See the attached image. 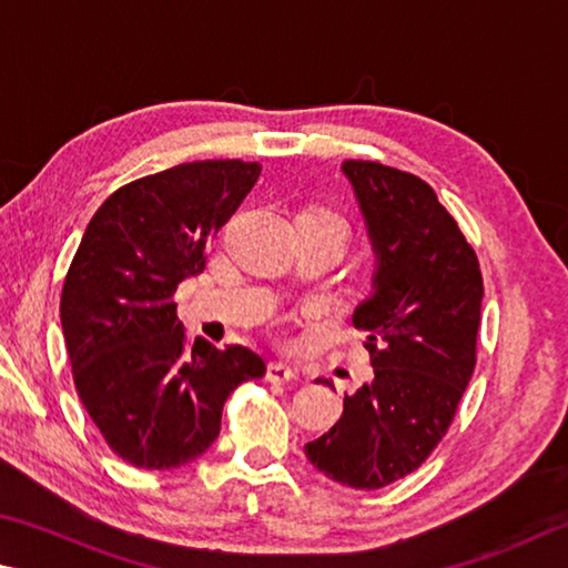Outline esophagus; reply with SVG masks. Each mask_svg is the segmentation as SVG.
Wrapping results in <instances>:
<instances>
[{
  "label": "esophagus",
  "mask_w": 568,
  "mask_h": 568,
  "mask_svg": "<svg viewBox=\"0 0 568 568\" xmlns=\"http://www.w3.org/2000/svg\"><path fill=\"white\" fill-rule=\"evenodd\" d=\"M266 379L272 382V384H286V382L296 379V372L292 369L290 364H284V362H272V364L266 366Z\"/></svg>",
  "instance_id": "34e87169"
}]
</instances>
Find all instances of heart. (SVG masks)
<instances>
[{
  "label": "heart",
  "instance_id": "heart-1",
  "mask_svg": "<svg viewBox=\"0 0 568 568\" xmlns=\"http://www.w3.org/2000/svg\"><path fill=\"white\" fill-rule=\"evenodd\" d=\"M314 214H320V216H324V219H334V222H342L344 224V219L339 216V214H334V212H324V209H320V212H314ZM346 226V224H344Z\"/></svg>",
  "mask_w": 568,
  "mask_h": 568
}]
</instances>
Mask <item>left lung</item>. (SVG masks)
Segmentation results:
<instances>
[{
  "label": "left lung",
  "instance_id": "left-lung-1",
  "mask_svg": "<svg viewBox=\"0 0 568 568\" xmlns=\"http://www.w3.org/2000/svg\"><path fill=\"white\" fill-rule=\"evenodd\" d=\"M342 172L374 252L372 294L352 316L374 379L344 394L342 419L304 454L329 479L369 491L419 469L449 429L474 374L484 282L474 248L419 176L354 159Z\"/></svg>",
  "mask_w": 568,
  "mask_h": 568
}]
</instances>
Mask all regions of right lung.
I'll return each instance as SVG.
<instances>
[{
	"label": "right lung",
	"mask_w": 568,
	"mask_h": 568,
	"mask_svg": "<svg viewBox=\"0 0 568 568\" xmlns=\"http://www.w3.org/2000/svg\"><path fill=\"white\" fill-rule=\"evenodd\" d=\"M262 174L209 159L136 179L97 209L69 266L62 332L74 386L104 442L139 469H176L216 442L239 384L266 366L246 346L186 349L172 296Z\"/></svg>",
	"instance_id": "obj_1"
}]
</instances>
